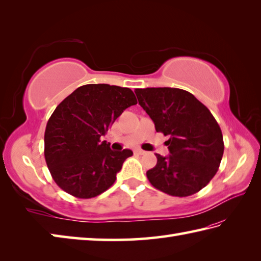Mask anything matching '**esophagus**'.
<instances>
[{
	"label": "esophagus",
	"instance_id": "1",
	"mask_svg": "<svg viewBox=\"0 0 261 261\" xmlns=\"http://www.w3.org/2000/svg\"><path fill=\"white\" fill-rule=\"evenodd\" d=\"M135 152H136V153H138V154H145V153H147L145 150H142V149H140V148L136 149Z\"/></svg>",
	"mask_w": 261,
	"mask_h": 261
}]
</instances>
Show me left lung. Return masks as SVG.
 Listing matches in <instances>:
<instances>
[{
	"instance_id": "left-lung-1",
	"label": "left lung",
	"mask_w": 261,
	"mask_h": 261,
	"mask_svg": "<svg viewBox=\"0 0 261 261\" xmlns=\"http://www.w3.org/2000/svg\"><path fill=\"white\" fill-rule=\"evenodd\" d=\"M139 104L157 132L169 136L170 154L156 153L157 165L147 171L153 187L171 196L199 192L213 178L222 160V131L210 110L180 88H136Z\"/></svg>"
}]
</instances>
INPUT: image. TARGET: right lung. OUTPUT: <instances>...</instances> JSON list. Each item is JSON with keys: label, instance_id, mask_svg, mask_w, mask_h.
Segmentation results:
<instances>
[{"label": "right lung", "instance_id": "obj_1", "mask_svg": "<svg viewBox=\"0 0 261 261\" xmlns=\"http://www.w3.org/2000/svg\"><path fill=\"white\" fill-rule=\"evenodd\" d=\"M137 104L127 87L87 84L54 111L45 131V159L55 182L77 198H92L114 184L129 149L111 150L101 141L122 112Z\"/></svg>", "mask_w": 261, "mask_h": 261}]
</instances>
